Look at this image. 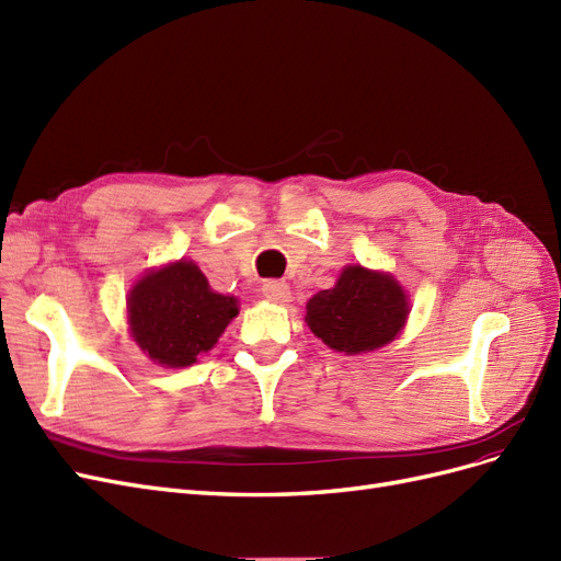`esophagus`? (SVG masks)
<instances>
[{
  "label": "esophagus",
  "instance_id": "34e87169",
  "mask_svg": "<svg viewBox=\"0 0 561 561\" xmlns=\"http://www.w3.org/2000/svg\"><path fill=\"white\" fill-rule=\"evenodd\" d=\"M262 295L274 304H287L290 301L293 293H290V287H287V283H283V280H266L262 285Z\"/></svg>",
  "mask_w": 561,
  "mask_h": 561
}]
</instances>
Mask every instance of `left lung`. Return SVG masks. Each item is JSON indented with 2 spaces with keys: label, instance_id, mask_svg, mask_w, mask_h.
<instances>
[{
  "label": "left lung",
  "instance_id": "obj_1",
  "mask_svg": "<svg viewBox=\"0 0 561 561\" xmlns=\"http://www.w3.org/2000/svg\"><path fill=\"white\" fill-rule=\"evenodd\" d=\"M410 316L402 285L383 271L346 266L307 304V325L330 348L358 355L393 342Z\"/></svg>",
  "mask_w": 561,
  "mask_h": 561
}]
</instances>
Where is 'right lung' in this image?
I'll return each instance as SVG.
<instances>
[{
  "label": "right lung",
  "instance_id": "obj_1",
  "mask_svg": "<svg viewBox=\"0 0 561 561\" xmlns=\"http://www.w3.org/2000/svg\"><path fill=\"white\" fill-rule=\"evenodd\" d=\"M236 316L239 299L215 293L203 271L186 260L149 271L128 293L135 344L163 367L194 365Z\"/></svg>",
  "mask_w": 561,
  "mask_h": 561
}]
</instances>
